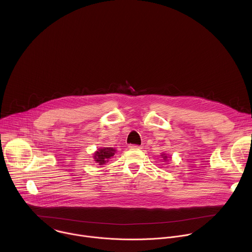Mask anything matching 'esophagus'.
<instances>
[{"label":"esophagus","instance_id":"34e87169","mask_svg":"<svg viewBox=\"0 0 252 252\" xmlns=\"http://www.w3.org/2000/svg\"><path fill=\"white\" fill-rule=\"evenodd\" d=\"M128 148H129L130 150H140V149H141L140 146H136V145H129Z\"/></svg>","mask_w":252,"mask_h":252}]
</instances>
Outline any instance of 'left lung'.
Returning <instances> with one entry per match:
<instances>
[{"label": "left lung", "instance_id": "1", "mask_svg": "<svg viewBox=\"0 0 252 252\" xmlns=\"http://www.w3.org/2000/svg\"><path fill=\"white\" fill-rule=\"evenodd\" d=\"M160 156H161L162 160H164V161H167V160H168V158H169V157H167L165 154H162V155H160Z\"/></svg>", "mask_w": 252, "mask_h": 252}]
</instances>
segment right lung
Instances as JSON below:
<instances>
[{
	"label": "right lung",
	"instance_id": "1",
	"mask_svg": "<svg viewBox=\"0 0 252 252\" xmlns=\"http://www.w3.org/2000/svg\"><path fill=\"white\" fill-rule=\"evenodd\" d=\"M116 153L117 151L114 148H99L97 151L94 152L93 158L95 163L103 165L111 159V158L115 156Z\"/></svg>",
	"mask_w": 252,
	"mask_h": 252
}]
</instances>
